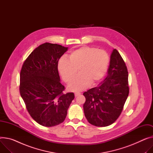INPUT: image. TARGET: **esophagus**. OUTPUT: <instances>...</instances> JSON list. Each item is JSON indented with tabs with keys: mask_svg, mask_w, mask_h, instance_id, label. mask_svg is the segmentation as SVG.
I'll list each match as a JSON object with an SVG mask.
<instances>
[{
	"mask_svg": "<svg viewBox=\"0 0 153 153\" xmlns=\"http://www.w3.org/2000/svg\"><path fill=\"white\" fill-rule=\"evenodd\" d=\"M81 94V93L80 92H75V96L76 97V96H79V95H80Z\"/></svg>",
	"mask_w": 153,
	"mask_h": 153,
	"instance_id": "34e87169",
	"label": "esophagus"
}]
</instances>
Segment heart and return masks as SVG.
Listing matches in <instances>:
<instances>
[{
	"label": "heart",
	"instance_id": "heart-1",
	"mask_svg": "<svg viewBox=\"0 0 153 153\" xmlns=\"http://www.w3.org/2000/svg\"><path fill=\"white\" fill-rule=\"evenodd\" d=\"M110 62L108 53L94 47L82 46L72 51L66 57H61L57 62V69L63 80L71 82L77 72L80 73L68 86V89L82 91L90 83L95 84L106 73Z\"/></svg>",
	"mask_w": 153,
	"mask_h": 153
}]
</instances>
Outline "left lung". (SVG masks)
Returning a JSON list of instances; mask_svg holds the SVG:
<instances>
[{
    "label": "left lung",
    "instance_id": "8db88e82",
    "mask_svg": "<svg viewBox=\"0 0 153 153\" xmlns=\"http://www.w3.org/2000/svg\"><path fill=\"white\" fill-rule=\"evenodd\" d=\"M128 92L127 67L114 49L107 76L97 86L83 93L86 98L83 109L88 122L97 127L112 124L120 116Z\"/></svg>",
    "mask_w": 153,
    "mask_h": 153
}]
</instances>
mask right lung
Returning <instances> with one entry per match:
<instances>
[{"label":"right lung","mask_w":153,"mask_h":153,"mask_svg":"<svg viewBox=\"0 0 153 153\" xmlns=\"http://www.w3.org/2000/svg\"><path fill=\"white\" fill-rule=\"evenodd\" d=\"M68 50L60 45L45 43L35 49L23 63L19 92L32 118L45 127H53L65 119L75 96L64 94L57 62Z\"/></svg>","instance_id":"obj_1"}]
</instances>
